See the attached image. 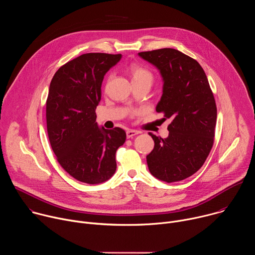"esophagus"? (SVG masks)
<instances>
[{"mask_svg": "<svg viewBox=\"0 0 255 255\" xmlns=\"http://www.w3.org/2000/svg\"><path fill=\"white\" fill-rule=\"evenodd\" d=\"M139 132L138 131H135V130H127V132H126V136H127V138H133L135 135H137Z\"/></svg>", "mask_w": 255, "mask_h": 255, "instance_id": "obj_1", "label": "esophagus"}]
</instances>
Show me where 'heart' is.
I'll return each mask as SVG.
<instances>
[{"label":"heart","instance_id":"heart-1","mask_svg":"<svg viewBox=\"0 0 255 255\" xmlns=\"http://www.w3.org/2000/svg\"><path fill=\"white\" fill-rule=\"evenodd\" d=\"M129 74H130L133 84L147 83V84L151 85L154 80L153 72L149 68L145 67L143 65H140V64H132L129 67Z\"/></svg>","mask_w":255,"mask_h":255}]
</instances>
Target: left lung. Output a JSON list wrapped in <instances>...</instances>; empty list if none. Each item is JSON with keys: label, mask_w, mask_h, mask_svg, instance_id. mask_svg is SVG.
I'll use <instances>...</instances> for the list:
<instances>
[{"label": "left lung", "mask_w": 255, "mask_h": 255, "mask_svg": "<svg viewBox=\"0 0 255 255\" xmlns=\"http://www.w3.org/2000/svg\"><path fill=\"white\" fill-rule=\"evenodd\" d=\"M155 65L163 79L156 112L171 119L168 137L152 133L154 148L146 156L156 178L173 183L197 172L214 144L217 107L207 76L200 63L173 48L138 53Z\"/></svg>", "instance_id": "1"}]
</instances>
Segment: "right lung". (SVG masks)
I'll list each match as a JSON object with an SVG mask.
<instances>
[{"instance_id": "obj_1", "label": "right lung", "mask_w": 255, "mask_h": 255, "mask_svg": "<svg viewBox=\"0 0 255 255\" xmlns=\"http://www.w3.org/2000/svg\"><path fill=\"white\" fill-rule=\"evenodd\" d=\"M121 54L85 53L58 68L46 100V124L51 148L61 167L82 183L96 185L116 171V151L126 132L99 128L96 109L106 72Z\"/></svg>"}]
</instances>
